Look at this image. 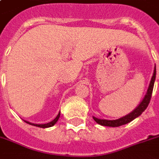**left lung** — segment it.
<instances>
[{
  "instance_id": "1",
  "label": "left lung",
  "mask_w": 159,
  "mask_h": 159,
  "mask_svg": "<svg viewBox=\"0 0 159 159\" xmlns=\"http://www.w3.org/2000/svg\"><path fill=\"white\" fill-rule=\"evenodd\" d=\"M155 78H156V66L154 68L153 76L151 79L150 85L148 87L147 89V93L146 94V96L143 99V100L140 102V104L136 107L134 110L131 112V113L128 114L125 117L119 118L117 120H106V119H99L95 117H93V120L96 122L97 123H99L100 125L103 126H108V127H119L122 125H124L126 123H130L131 121H133L134 118H136L137 117H139L140 114L143 112L144 111L147 109V107H148V105L150 103L151 98H152V90H153L154 82H155Z\"/></svg>"
}]
</instances>
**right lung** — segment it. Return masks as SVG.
<instances>
[{"mask_svg":"<svg viewBox=\"0 0 159 159\" xmlns=\"http://www.w3.org/2000/svg\"><path fill=\"white\" fill-rule=\"evenodd\" d=\"M59 116H60V111H59V113L58 114V116L54 118V119L52 120V122H50L48 123H45V124H36V123H29V122H27V121H25V123H29V124H31V125H34V126H36V127H39V128H48V127H52L53 126L54 124L56 123V122L58 121V119L59 118Z\"/></svg>","mask_w":159,"mask_h":159,"instance_id":"1","label":"right lung"}]
</instances>
